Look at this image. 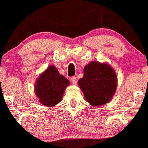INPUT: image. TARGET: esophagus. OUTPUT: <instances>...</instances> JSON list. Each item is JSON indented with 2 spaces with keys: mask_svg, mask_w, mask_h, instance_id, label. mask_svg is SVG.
I'll list each match as a JSON object with an SVG mask.
<instances>
[{
  "mask_svg": "<svg viewBox=\"0 0 148 148\" xmlns=\"http://www.w3.org/2000/svg\"><path fill=\"white\" fill-rule=\"evenodd\" d=\"M71 81H72L73 84H76V83H77V79H76V76H72V77L71 78Z\"/></svg>",
  "mask_w": 148,
  "mask_h": 148,
  "instance_id": "1",
  "label": "esophagus"
}]
</instances>
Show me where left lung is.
Here are the masks:
<instances>
[{"mask_svg": "<svg viewBox=\"0 0 148 148\" xmlns=\"http://www.w3.org/2000/svg\"><path fill=\"white\" fill-rule=\"evenodd\" d=\"M79 87L92 106H101L113 97L117 88V76L109 64L93 61L85 66Z\"/></svg>", "mask_w": 148, "mask_h": 148, "instance_id": "left-lung-1", "label": "left lung"}]
</instances>
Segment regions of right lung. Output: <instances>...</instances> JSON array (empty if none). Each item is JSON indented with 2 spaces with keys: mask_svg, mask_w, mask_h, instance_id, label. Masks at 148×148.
<instances>
[{
  "mask_svg": "<svg viewBox=\"0 0 148 148\" xmlns=\"http://www.w3.org/2000/svg\"><path fill=\"white\" fill-rule=\"evenodd\" d=\"M69 85L68 79L59 74L55 66L51 65L37 79L35 92L42 104L53 106L61 101L64 90Z\"/></svg>",
  "mask_w": 148,
  "mask_h": 148,
  "instance_id": "right-lung-1",
  "label": "right lung"
}]
</instances>
